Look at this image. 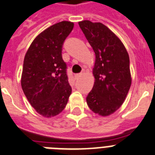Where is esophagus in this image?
I'll return each mask as SVG.
<instances>
[{
    "label": "esophagus",
    "instance_id": "obj_1",
    "mask_svg": "<svg viewBox=\"0 0 155 155\" xmlns=\"http://www.w3.org/2000/svg\"><path fill=\"white\" fill-rule=\"evenodd\" d=\"M82 75V73H79V74H75V79H78V78H80V76Z\"/></svg>",
    "mask_w": 155,
    "mask_h": 155
}]
</instances>
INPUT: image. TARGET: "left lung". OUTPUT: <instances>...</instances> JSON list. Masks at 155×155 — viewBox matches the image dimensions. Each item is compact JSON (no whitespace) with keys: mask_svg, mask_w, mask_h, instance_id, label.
<instances>
[{"mask_svg":"<svg viewBox=\"0 0 155 155\" xmlns=\"http://www.w3.org/2000/svg\"><path fill=\"white\" fill-rule=\"evenodd\" d=\"M95 54V83L87 104L95 114L108 116L125 100L131 84L129 55L122 41L104 24L79 22Z\"/></svg>","mask_w":155,"mask_h":155,"instance_id":"1","label":"left lung"}]
</instances>
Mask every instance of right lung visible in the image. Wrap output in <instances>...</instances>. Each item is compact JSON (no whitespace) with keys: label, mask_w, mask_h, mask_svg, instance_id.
I'll return each instance as SVG.
<instances>
[{"label":"right lung","mask_w":155,"mask_h":155,"mask_svg":"<svg viewBox=\"0 0 155 155\" xmlns=\"http://www.w3.org/2000/svg\"><path fill=\"white\" fill-rule=\"evenodd\" d=\"M73 27L70 21L51 25L34 39L25 54L21 87L36 112L46 118L60 114L71 93L62 47Z\"/></svg>","instance_id":"right-lung-1"}]
</instances>
